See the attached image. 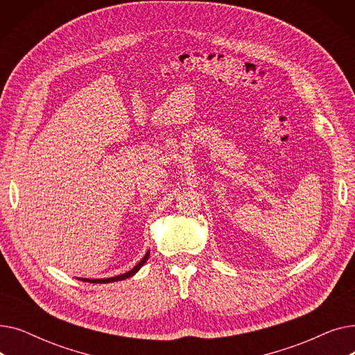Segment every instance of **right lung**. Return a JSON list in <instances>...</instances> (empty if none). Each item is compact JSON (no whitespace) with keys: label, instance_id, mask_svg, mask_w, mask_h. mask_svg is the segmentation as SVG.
<instances>
[{"label":"right lung","instance_id":"obj_1","mask_svg":"<svg viewBox=\"0 0 355 355\" xmlns=\"http://www.w3.org/2000/svg\"><path fill=\"white\" fill-rule=\"evenodd\" d=\"M149 257V250L145 253V256L142 257V260H139V263L137 266H134L130 270H128L126 273L123 275H118V276H114V277H107V279H87V277H78L79 281H83V282H90V284H110V282H118V281H123V279H128L130 276H134L145 263L146 260Z\"/></svg>","mask_w":355,"mask_h":355}]
</instances>
